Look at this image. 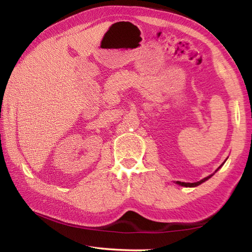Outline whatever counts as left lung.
I'll list each match as a JSON object with an SVG mask.
<instances>
[{
	"label": "left lung",
	"mask_w": 252,
	"mask_h": 252,
	"mask_svg": "<svg viewBox=\"0 0 252 252\" xmlns=\"http://www.w3.org/2000/svg\"><path fill=\"white\" fill-rule=\"evenodd\" d=\"M222 165V164H221ZM220 165V167H221ZM220 167L217 169V171H218V170L220 169ZM213 176V174H211V176H209V177H207V178H204V179H202V180H200V181H198V182H193V183H189V182H180V181H177V183L178 185H180V186H183V187H197V186H199V185H201L202 182H204V181H207L208 179H210L211 177Z\"/></svg>",
	"instance_id": "1"
}]
</instances>
